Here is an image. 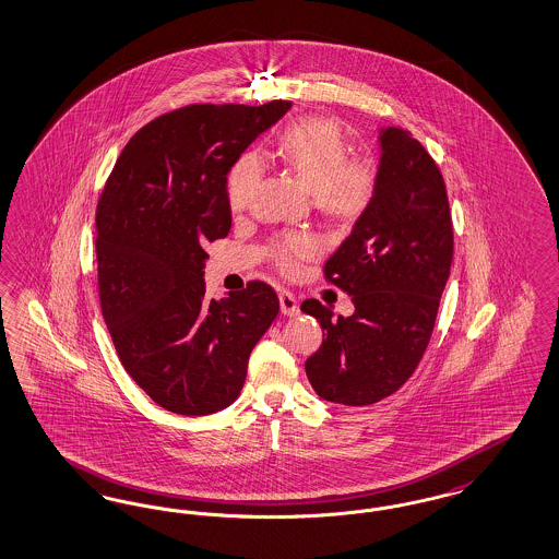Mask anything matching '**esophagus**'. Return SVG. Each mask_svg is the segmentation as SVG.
I'll list each match as a JSON object with an SVG mask.
<instances>
[{"label": "esophagus", "instance_id": "34e87169", "mask_svg": "<svg viewBox=\"0 0 559 559\" xmlns=\"http://www.w3.org/2000/svg\"><path fill=\"white\" fill-rule=\"evenodd\" d=\"M278 301H281V312L285 313V316L293 318V316H297V313H299V304H297L295 295L289 293V290H281Z\"/></svg>", "mask_w": 559, "mask_h": 559}]
</instances>
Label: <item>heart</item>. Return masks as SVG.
Wrapping results in <instances>:
<instances>
[{"instance_id": "b5f03b06", "label": "heart", "mask_w": 559, "mask_h": 559, "mask_svg": "<svg viewBox=\"0 0 559 559\" xmlns=\"http://www.w3.org/2000/svg\"><path fill=\"white\" fill-rule=\"evenodd\" d=\"M352 145L335 118L310 116L289 124L278 141V156L304 180L318 207L343 223H354L372 205L379 191V164L368 156H353ZM262 179V164L253 154L239 157L226 179V201L233 212L249 205ZM320 253V241L310 233H287L272 247L276 266L293 272L299 262Z\"/></svg>"}]
</instances>
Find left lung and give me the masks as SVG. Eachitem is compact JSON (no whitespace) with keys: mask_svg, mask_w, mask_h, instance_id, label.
I'll return each instance as SVG.
<instances>
[{"mask_svg":"<svg viewBox=\"0 0 559 559\" xmlns=\"http://www.w3.org/2000/svg\"><path fill=\"white\" fill-rule=\"evenodd\" d=\"M380 182L372 205L324 266L329 283L352 295L356 312L333 318L318 299L324 341L306 359L313 391L326 402L370 405L414 374L435 329L453 260L445 180L409 131H380Z\"/></svg>","mask_w":559,"mask_h":559,"instance_id":"8db88e82","label":"left lung"}]
</instances>
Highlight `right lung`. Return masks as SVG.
Masks as SVG:
<instances>
[{"label": "right lung", "mask_w": 559, "mask_h": 559, "mask_svg": "<svg viewBox=\"0 0 559 559\" xmlns=\"http://www.w3.org/2000/svg\"><path fill=\"white\" fill-rule=\"evenodd\" d=\"M290 102L193 104L139 129L95 212L102 313L129 377L180 416H207L243 389L249 354L278 313L251 281L207 299L203 247L230 230L226 175Z\"/></svg>", "instance_id": "obj_1"}]
</instances>
